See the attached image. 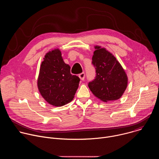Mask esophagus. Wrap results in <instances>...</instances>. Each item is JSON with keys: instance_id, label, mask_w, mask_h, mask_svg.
Listing matches in <instances>:
<instances>
[{"instance_id": "1", "label": "esophagus", "mask_w": 159, "mask_h": 159, "mask_svg": "<svg viewBox=\"0 0 159 159\" xmlns=\"http://www.w3.org/2000/svg\"><path fill=\"white\" fill-rule=\"evenodd\" d=\"M79 78H80L82 80H84V79H85V74L84 72H82V73H81L80 74H79Z\"/></svg>"}]
</instances>
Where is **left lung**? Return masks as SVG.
<instances>
[{
	"label": "left lung",
	"instance_id": "8db88e82",
	"mask_svg": "<svg viewBox=\"0 0 159 159\" xmlns=\"http://www.w3.org/2000/svg\"><path fill=\"white\" fill-rule=\"evenodd\" d=\"M92 64L96 69L94 79L88 84L93 94L102 101L120 99L128 84L127 75L116 58L105 48L96 47Z\"/></svg>",
	"mask_w": 159,
	"mask_h": 159
}]
</instances>
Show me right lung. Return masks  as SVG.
I'll list each match as a JSON object with an SVG mask.
<instances>
[{"mask_svg": "<svg viewBox=\"0 0 159 159\" xmlns=\"http://www.w3.org/2000/svg\"><path fill=\"white\" fill-rule=\"evenodd\" d=\"M80 80L79 77L70 74V66L65 63L58 49L44 56L39 70L38 87L43 98L50 104L61 106L71 102Z\"/></svg>", "mask_w": 159, "mask_h": 159, "instance_id": "obj_1", "label": "right lung"}]
</instances>
